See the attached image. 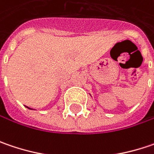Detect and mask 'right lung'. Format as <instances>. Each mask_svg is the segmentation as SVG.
Returning <instances> with one entry per match:
<instances>
[{
	"instance_id": "add662e5",
	"label": "right lung",
	"mask_w": 154,
	"mask_h": 154,
	"mask_svg": "<svg viewBox=\"0 0 154 154\" xmlns=\"http://www.w3.org/2000/svg\"><path fill=\"white\" fill-rule=\"evenodd\" d=\"M26 107H27V108H28V109H31V108H29V107H28V106H26Z\"/></svg>"
}]
</instances>
